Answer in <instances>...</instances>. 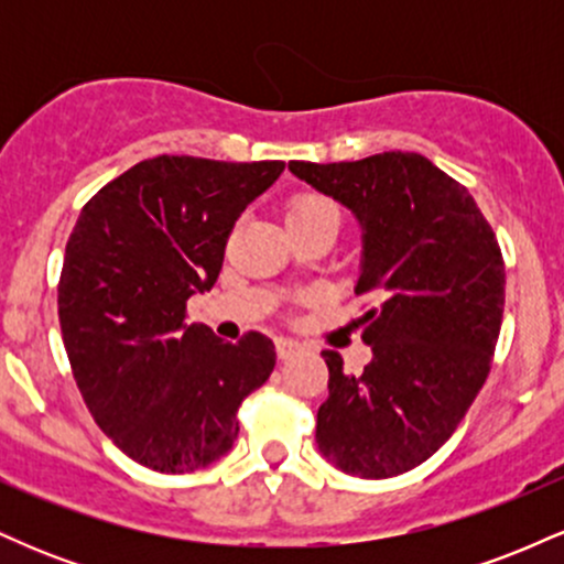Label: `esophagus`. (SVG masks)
<instances>
[{"label":"esophagus","mask_w":564,"mask_h":564,"mask_svg":"<svg viewBox=\"0 0 564 564\" xmlns=\"http://www.w3.org/2000/svg\"><path fill=\"white\" fill-rule=\"evenodd\" d=\"M302 349V345L300 341H294V339H275V352H278V358L281 360H289V358H294L296 352H300Z\"/></svg>","instance_id":"obj_1"}]
</instances>
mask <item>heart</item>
<instances>
[{
    "label": "heart",
    "instance_id": "heart-1",
    "mask_svg": "<svg viewBox=\"0 0 564 564\" xmlns=\"http://www.w3.org/2000/svg\"><path fill=\"white\" fill-rule=\"evenodd\" d=\"M339 206L321 193H300L286 204V228H302V225L334 223L339 225Z\"/></svg>",
    "mask_w": 564,
    "mask_h": 564
}]
</instances>
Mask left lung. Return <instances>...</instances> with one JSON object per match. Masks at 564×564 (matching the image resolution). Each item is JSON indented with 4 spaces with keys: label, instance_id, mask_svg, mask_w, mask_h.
Instances as JSON below:
<instances>
[{
    "label": "left lung",
    "instance_id": "1",
    "mask_svg": "<svg viewBox=\"0 0 564 564\" xmlns=\"http://www.w3.org/2000/svg\"><path fill=\"white\" fill-rule=\"evenodd\" d=\"M291 174L347 206L364 230L355 294L371 364L345 373L334 349L315 443L366 480L419 467L456 432L490 371L503 315L501 249L464 185L422 153L291 161Z\"/></svg>",
    "mask_w": 564,
    "mask_h": 564
}]
</instances>
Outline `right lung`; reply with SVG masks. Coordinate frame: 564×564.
Masks as SVG:
<instances>
[{
  "label": "right lung",
  "mask_w": 564,
  "mask_h": 564,
  "mask_svg": "<svg viewBox=\"0 0 564 564\" xmlns=\"http://www.w3.org/2000/svg\"><path fill=\"white\" fill-rule=\"evenodd\" d=\"M283 161L156 156L97 191L66 243L57 315L74 379L97 426L148 469L185 475L238 437V405L275 368V345H238L185 302L215 286L241 212Z\"/></svg>",
  "instance_id": "right-lung-1"
}]
</instances>
